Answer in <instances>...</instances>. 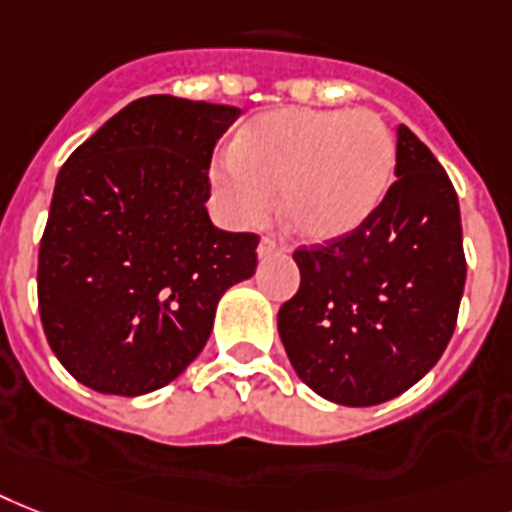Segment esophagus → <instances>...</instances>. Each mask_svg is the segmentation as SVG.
<instances>
[{"instance_id":"esophagus-1","label":"esophagus","mask_w":512,"mask_h":512,"mask_svg":"<svg viewBox=\"0 0 512 512\" xmlns=\"http://www.w3.org/2000/svg\"><path fill=\"white\" fill-rule=\"evenodd\" d=\"M286 247L284 244H278L276 239H270V236H263V242H260V247H257V255L263 257H273V255H284Z\"/></svg>"}]
</instances>
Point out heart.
<instances>
[{
    "instance_id": "obj_1",
    "label": "heart",
    "mask_w": 512,
    "mask_h": 512,
    "mask_svg": "<svg viewBox=\"0 0 512 512\" xmlns=\"http://www.w3.org/2000/svg\"><path fill=\"white\" fill-rule=\"evenodd\" d=\"M397 139L368 110H276L249 120L213 168L236 223H263L273 197L302 239H336L371 218L392 184Z\"/></svg>"
}]
</instances>
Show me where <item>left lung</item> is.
I'll list each match as a JSON object with an SVG mask.
<instances>
[{
    "mask_svg": "<svg viewBox=\"0 0 512 512\" xmlns=\"http://www.w3.org/2000/svg\"><path fill=\"white\" fill-rule=\"evenodd\" d=\"M397 181L365 223L294 249L299 289L278 310L297 376L339 405L407 392L447 350L465 286L460 205L450 176L407 126Z\"/></svg>",
    "mask_w": 512,
    "mask_h": 512,
    "instance_id": "1",
    "label": "left lung"
}]
</instances>
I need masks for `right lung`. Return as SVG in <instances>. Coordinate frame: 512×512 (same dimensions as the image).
<instances>
[{"label":"right lung","mask_w":512,"mask_h":512,"mask_svg":"<svg viewBox=\"0 0 512 512\" xmlns=\"http://www.w3.org/2000/svg\"><path fill=\"white\" fill-rule=\"evenodd\" d=\"M239 110L141 97L65 160L39 247V313L65 371L136 397L186 371L260 236L207 215L210 160Z\"/></svg>","instance_id":"1"}]
</instances>
